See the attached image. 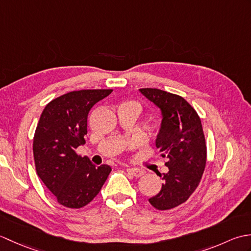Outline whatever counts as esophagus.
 <instances>
[{
    "mask_svg": "<svg viewBox=\"0 0 251 251\" xmlns=\"http://www.w3.org/2000/svg\"><path fill=\"white\" fill-rule=\"evenodd\" d=\"M126 170H127V173L132 175L136 178H139V177H141V176L145 175V172H143L142 169H139V168H127Z\"/></svg>",
    "mask_w": 251,
    "mask_h": 251,
    "instance_id": "obj_1",
    "label": "esophagus"
}]
</instances>
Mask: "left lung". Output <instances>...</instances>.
Returning <instances> with one entry per match:
<instances>
[{"label":"left lung","instance_id":"1","mask_svg":"<svg viewBox=\"0 0 251 251\" xmlns=\"http://www.w3.org/2000/svg\"><path fill=\"white\" fill-rule=\"evenodd\" d=\"M140 93L162 111L155 145L167 158L162 189L149 201L158 210H168L188 201L199 186L206 166L207 149L199 114L181 96L157 88Z\"/></svg>","mask_w":251,"mask_h":251}]
</instances>
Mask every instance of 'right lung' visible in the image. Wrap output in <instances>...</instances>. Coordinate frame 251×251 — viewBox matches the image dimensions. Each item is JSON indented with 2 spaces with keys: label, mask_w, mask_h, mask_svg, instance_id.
I'll return each instance as SVG.
<instances>
[{
  "label": "right lung",
  "mask_w": 251,
  "mask_h": 251,
  "mask_svg": "<svg viewBox=\"0 0 251 251\" xmlns=\"http://www.w3.org/2000/svg\"><path fill=\"white\" fill-rule=\"evenodd\" d=\"M112 89L70 92L47 103L33 138L36 174L60 205L82 208L97 195L111 173L108 165L96 167L87 156L77 155L85 143L90 109Z\"/></svg>",
  "instance_id": "right-lung-1"
}]
</instances>
